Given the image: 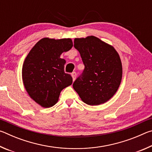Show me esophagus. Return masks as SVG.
Instances as JSON below:
<instances>
[{
	"label": "esophagus",
	"mask_w": 152,
	"mask_h": 152,
	"mask_svg": "<svg viewBox=\"0 0 152 152\" xmlns=\"http://www.w3.org/2000/svg\"><path fill=\"white\" fill-rule=\"evenodd\" d=\"M72 77L73 82L75 81L76 78V72H73L72 74Z\"/></svg>",
	"instance_id": "1"
}]
</instances>
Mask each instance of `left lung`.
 Returning <instances> with one entry per match:
<instances>
[{"label": "left lung", "instance_id": "1", "mask_svg": "<svg viewBox=\"0 0 152 152\" xmlns=\"http://www.w3.org/2000/svg\"><path fill=\"white\" fill-rule=\"evenodd\" d=\"M74 48L85 66L73 88L84 103L99 105L116 93L121 82L123 68L120 56L111 45L94 36L75 38Z\"/></svg>", "mask_w": 152, "mask_h": 152}]
</instances>
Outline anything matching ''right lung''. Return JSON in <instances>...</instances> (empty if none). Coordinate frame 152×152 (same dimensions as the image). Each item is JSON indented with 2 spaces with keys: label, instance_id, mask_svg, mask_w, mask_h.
<instances>
[{
  "label": "right lung",
  "instance_id": "1",
  "mask_svg": "<svg viewBox=\"0 0 152 152\" xmlns=\"http://www.w3.org/2000/svg\"><path fill=\"white\" fill-rule=\"evenodd\" d=\"M73 46L70 38H43L30 50L23 64L22 79L29 96L41 107L50 108L58 101L60 92L72 84L64 72L66 60L60 58Z\"/></svg>",
  "mask_w": 152,
  "mask_h": 152
}]
</instances>
